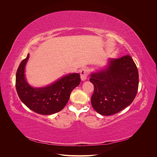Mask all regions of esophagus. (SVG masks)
<instances>
[{"mask_svg": "<svg viewBox=\"0 0 157 157\" xmlns=\"http://www.w3.org/2000/svg\"><path fill=\"white\" fill-rule=\"evenodd\" d=\"M80 76L82 81H84L86 79L87 77V70L86 68H82L80 71Z\"/></svg>", "mask_w": 157, "mask_h": 157, "instance_id": "34e87169", "label": "esophagus"}]
</instances>
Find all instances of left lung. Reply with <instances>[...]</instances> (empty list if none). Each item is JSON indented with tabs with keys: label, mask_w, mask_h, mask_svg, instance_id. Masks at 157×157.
Instances as JSON below:
<instances>
[{
	"label": "left lung",
	"mask_w": 157,
	"mask_h": 157,
	"mask_svg": "<svg viewBox=\"0 0 157 157\" xmlns=\"http://www.w3.org/2000/svg\"><path fill=\"white\" fill-rule=\"evenodd\" d=\"M106 68L91 75L94 84L91 104L103 116L115 114L129 105L135 99L139 87V73L129 55L109 59Z\"/></svg>",
	"instance_id": "left-lung-1"
}]
</instances>
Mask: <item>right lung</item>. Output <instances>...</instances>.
<instances>
[{
    "label": "right lung",
    "instance_id": "1",
    "mask_svg": "<svg viewBox=\"0 0 157 157\" xmlns=\"http://www.w3.org/2000/svg\"><path fill=\"white\" fill-rule=\"evenodd\" d=\"M27 58L20 63L16 73L15 86L19 98L27 107L41 115H49L61 110L68 102L71 93L77 87L81 78L79 73L62 77L46 87L34 88L27 82L25 67Z\"/></svg>",
    "mask_w": 157,
    "mask_h": 157
}]
</instances>
